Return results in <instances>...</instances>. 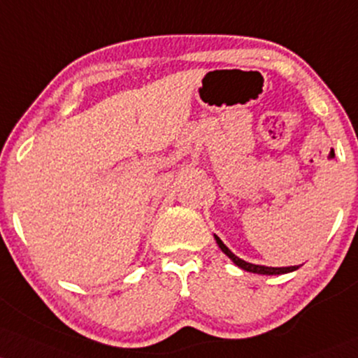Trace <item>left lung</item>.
Instances as JSON below:
<instances>
[{"label":"left lung","instance_id":"obj_1","mask_svg":"<svg viewBox=\"0 0 358 358\" xmlns=\"http://www.w3.org/2000/svg\"><path fill=\"white\" fill-rule=\"evenodd\" d=\"M215 240H217L218 247L225 255L230 258L231 262L236 266H240V268L247 270V272H252V273H260V275H282V273H288V272H294V270L299 268V265H294V266H265V265H255V264H248V262L242 260V258H238L235 255L231 250H228V247L225 243L222 242L220 238H218L217 235H215Z\"/></svg>","mask_w":358,"mask_h":358}]
</instances>
